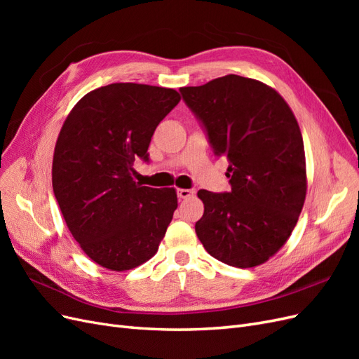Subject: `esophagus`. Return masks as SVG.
<instances>
[{
	"instance_id": "1",
	"label": "esophagus",
	"mask_w": 359,
	"mask_h": 359,
	"mask_svg": "<svg viewBox=\"0 0 359 359\" xmlns=\"http://www.w3.org/2000/svg\"><path fill=\"white\" fill-rule=\"evenodd\" d=\"M178 198L180 199H189L191 196H194V190H189V189H178Z\"/></svg>"
}]
</instances>
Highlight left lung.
Instances as JSON below:
<instances>
[{
  "mask_svg": "<svg viewBox=\"0 0 359 359\" xmlns=\"http://www.w3.org/2000/svg\"><path fill=\"white\" fill-rule=\"evenodd\" d=\"M182 100L229 161L231 191L199 190L194 226L205 250L236 268L262 265L286 244L307 193L306 153L295 115L264 82L227 74L184 86Z\"/></svg>",
  "mask_w": 359,
  "mask_h": 359,
  "instance_id": "obj_1",
  "label": "left lung"
}]
</instances>
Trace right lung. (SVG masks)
<instances>
[{"label":"right lung","mask_w":359,"mask_h":359,"mask_svg":"<svg viewBox=\"0 0 359 359\" xmlns=\"http://www.w3.org/2000/svg\"><path fill=\"white\" fill-rule=\"evenodd\" d=\"M181 100L172 88L111 83L85 94L64 121L52 187L70 233L91 260L127 271L153 257L178 206L175 189L132 178L154 130Z\"/></svg>","instance_id":"add662e5"}]
</instances>
